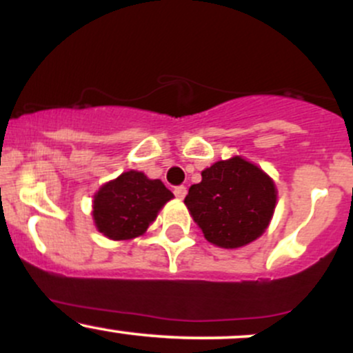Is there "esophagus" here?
<instances>
[{
  "mask_svg": "<svg viewBox=\"0 0 353 353\" xmlns=\"http://www.w3.org/2000/svg\"><path fill=\"white\" fill-rule=\"evenodd\" d=\"M185 194H188L185 185H176V188H174V196H176L177 199H184Z\"/></svg>",
  "mask_w": 353,
  "mask_h": 353,
  "instance_id": "obj_1",
  "label": "esophagus"
}]
</instances>
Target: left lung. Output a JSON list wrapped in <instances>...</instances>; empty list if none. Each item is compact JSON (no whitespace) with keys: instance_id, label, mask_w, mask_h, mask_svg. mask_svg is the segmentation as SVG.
Wrapping results in <instances>:
<instances>
[{"instance_id":"8db88e82","label":"left lung","mask_w":353,"mask_h":353,"mask_svg":"<svg viewBox=\"0 0 353 353\" xmlns=\"http://www.w3.org/2000/svg\"><path fill=\"white\" fill-rule=\"evenodd\" d=\"M277 190L272 179L242 157L219 161L190 185L185 205L209 242L236 249L261 236L272 219Z\"/></svg>"}]
</instances>
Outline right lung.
Returning <instances> with one entry per match:
<instances>
[{
  "instance_id": "1",
  "label": "right lung",
  "mask_w": 353,
  "mask_h": 353,
  "mask_svg": "<svg viewBox=\"0 0 353 353\" xmlns=\"http://www.w3.org/2000/svg\"><path fill=\"white\" fill-rule=\"evenodd\" d=\"M172 192L159 179H148L143 172L121 174L98 190L92 205L96 228L112 241L141 236L157 217Z\"/></svg>"
}]
</instances>
